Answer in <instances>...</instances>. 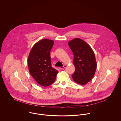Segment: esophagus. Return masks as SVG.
I'll list each match as a JSON object with an SVG mask.
<instances>
[{
    "label": "esophagus",
    "mask_w": 121,
    "mask_h": 121,
    "mask_svg": "<svg viewBox=\"0 0 121 121\" xmlns=\"http://www.w3.org/2000/svg\"><path fill=\"white\" fill-rule=\"evenodd\" d=\"M66 68V66L65 65V66H63V67H59V69H65Z\"/></svg>",
    "instance_id": "1"
}]
</instances>
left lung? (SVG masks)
Returning <instances> with one entry per match:
<instances>
[{
	"label": "left lung",
	"mask_w": 121,
	"mask_h": 121,
	"mask_svg": "<svg viewBox=\"0 0 121 121\" xmlns=\"http://www.w3.org/2000/svg\"><path fill=\"white\" fill-rule=\"evenodd\" d=\"M73 54V63L75 70L72 75L77 83L83 85L94 77L97 67L94 52L85 41L75 38L69 42Z\"/></svg>",
	"instance_id": "8db88e82"
}]
</instances>
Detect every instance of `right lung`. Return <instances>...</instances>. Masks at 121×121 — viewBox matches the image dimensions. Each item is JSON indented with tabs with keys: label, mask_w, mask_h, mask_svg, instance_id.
Here are the masks:
<instances>
[{
	"label": "right lung",
	"mask_w": 121,
	"mask_h": 121,
	"mask_svg": "<svg viewBox=\"0 0 121 121\" xmlns=\"http://www.w3.org/2000/svg\"><path fill=\"white\" fill-rule=\"evenodd\" d=\"M54 41L43 39L33 47L27 62L29 71L40 85L47 86L52 84L58 72L51 66L50 51Z\"/></svg>",
	"instance_id": "add662e5"
}]
</instances>
